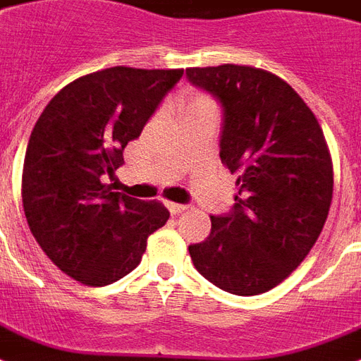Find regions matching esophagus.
<instances>
[{
	"label": "esophagus",
	"mask_w": 361,
	"mask_h": 361,
	"mask_svg": "<svg viewBox=\"0 0 361 361\" xmlns=\"http://www.w3.org/2000/svg\"><path fill=\"white\" fill-rule=\"evenodd\" d=\"M167 209L173 212V214H180V212H184L188 207L186 205H180V203H167Z\"/></svg>",
	"instance_id": "obj_1"
}]
</instances>
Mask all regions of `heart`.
<instances>
[{"mask_svg": "<svg viewBox=\"0 0 361 361\" xmlns=\"http://www.w3.org/2000/svg\"><path fill=\"white\" fill-rule=\"evenodd\" d=\"M212 107V103L209 97L205 96H190L188 97V113H194V111H200V109Z\"/></svg>", "mask_w": 361, "mask_h": 361, "instance_id": "obj_1", "label": "heart"}]
</instances>
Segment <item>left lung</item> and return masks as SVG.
Here are the masks:
<instances>
[{"label": "left lung", "instance_id": "1", "mask_svg": "<svg viewBox=\"0 0 361 361\" xmlns=\"http://www.w3.org/2000/svg\"><path fill=\"white\" fill-rule=\"evenodd\" d=\"M190 82L224 107L220 160L237 175L230 214L190 245L195 269L235 295L281 284L314 247L334 195V164L317 116L281 77L252 66L190 67Z\"/></svg>", "mask_w": 361, "mask_h": 361}]
</instances>
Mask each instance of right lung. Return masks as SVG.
Returning <instances> with one entry per match:
<instances>
[{"mask_svg":"<svg viewBox=\"0 0 361 361\" xmlns=\"http://www.w3.org/2000/svg\"><path fill=\"white\" fill-rule=\"evenodd\" d=\"M184 69L116 66L63 86L33 126L22 171V205L50 262L86 286H107L141 262L147 239L169 220L160 201L103 183L124 164Z\"/></svg>","mask_w":361,"mask_h":361,"instance_id":"obj_1","label":"right lung"}]
</instances>
